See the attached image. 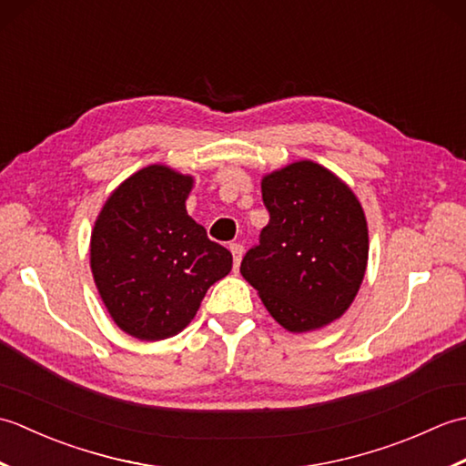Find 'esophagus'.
Here are the masks:
<instances>
[{
	"label": "esophagus",
	"mask_w": 466,
	"mask_h": 466,
	"mask_svg": "<svg viewBox=\"0 0 466 466\" xmlns=\"http://www.w3.org/2000/svg\"><path fill=\"white\" fill-rule=\"evenodd\" d=\"M230 252L234 256V268H238L240 262H242V256H244V246L238 244V242H234V244H230Z\"/></svg>",
	"instance_id": "esophagus-1"
}]
</instances>
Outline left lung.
Returning <instances> with one entry per match:
<instances>
[{
	"mask_svg": "<svg viewBox=\"0 0 466 466\" xmlns=\"http://www.w3.org/2000/svg\"><path fill=\"white\" fill-rule=\"evenodd\" d=\"M270 220L240 274L282 329L320 330L350 309L369 264L359 198L329 167L299 160L262 176Z\"/></svg>",
	"mask_w": 466,
	"mask_h": 466,
	"instance_id": "left-lung-1",
	"label": "left lung"
}]
</instances>
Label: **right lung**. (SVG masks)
Returning <instances> with one entry per match:
<instances>
[{"mask_svg":"<svg viewBox=\"0 0 466 466\" xmlns=\"http://www.w3.org/2000/svg\"><path fill=\"white\" fill-rule=\"evenodd\" d=\"M194 176L164 164L137 170L96 218L90 266L112 320L156 342L192 322L208 289L232 270V254L186 212Z\"/></svg>","mask_w":466,"mask_h":466,"instance_id":"1","label":"right lung"}]
</instances>
